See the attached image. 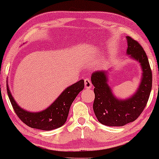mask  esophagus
I'll return each instance as SVG.
<instances>
[{"instance_id": "esophagus-1", "label": "esophagus", "mask_w": 159, "mask_h": 159, "mask_svg": "<svg viewBox=\"0 0 159 159\" xmlns=\"http://www.w3.org/2000/svg\"><path fill=\"white\" fill-rule=\"evenodd\" d=\"M84 87L88 89H90L92 88V82H91L89 78L84 79Z\"/></svg>"}]
</instances>
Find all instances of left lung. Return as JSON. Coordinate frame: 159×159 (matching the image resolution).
I'll use <instances>...</instances> for the list:
<instances>
[{"instance_id": "obj_1", "label": "left lung", "mask_w": 159, "mask_h": 159, "mask_svg": "<svg viewBox=\"0 0 159 159\" xmlns=\"http://www.w3.org/2000/svg\"><path fill=\"white\" fill-rule=\"evenodd\" d=\"M127 39V54L138 61L143 69V78L136 93L128 99L119 100L107 83L108 72L95 71L91 75L95 87L93 111L100 123L111 127H121L138 119L146 106L152 88V71L146 53L138 41L129 36Z\"/></svg>"}]
</instances>
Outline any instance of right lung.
Here are the masks:
<instances>
[{
    "mask_svg": "<svg viewBox=\"0 0 159 159\" xmlns=\"http://www.w3.org/2000/svg\"><path fill=\"white\" fill-rule=\"evenodd\" d=\"M84 86V80H80L67 88L48 108L37 113L27 111L17 105L8 84L7 93L15 113L22 122L30 127L49 131L64 125L71 103L80 91L83 90Z\"/></svg>",
    "mask_w": 159,
    "mask_h": 159,
    "instance_id": "1",
    "label": "right lung"
}]
</instances>
